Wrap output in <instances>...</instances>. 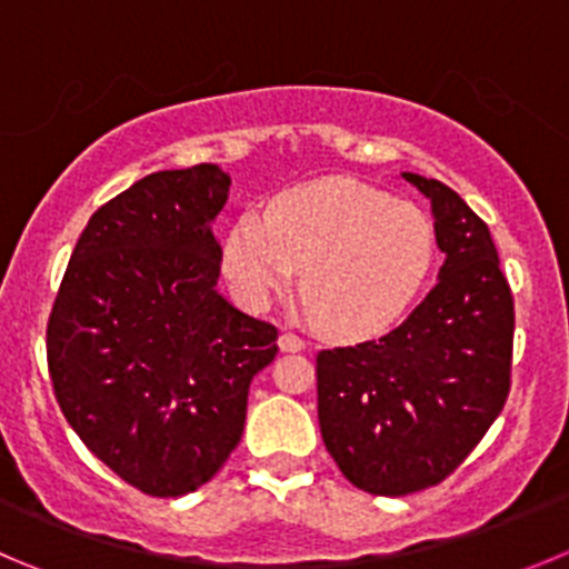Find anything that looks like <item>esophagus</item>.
Returning a JSON list of instances; mask_svg holds the SVG:
<instances>
[{
	"instance_id": "34e87169",
	"label": "esophagus",
	"mask_w": 569,
	"mask_h": 569,
	"mask_svg": "<svg viewBox=\"0 0 569 569\" xmlns=\"http://www.w3.org/2000/svg\"><path fill=\"white\" fill-rule=\"evenodd\" d=\"M278 345H280V350H289V353H297V350L306 348V339H302L300 333H295V331H286V333H280Z\"/></svg>"
}]
</instances>
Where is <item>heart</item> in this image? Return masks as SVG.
<instances>
[{
  "label": "heart",
  "mask_w": 569,
  "mask_h": 569,
  "mask_svg": "<svg viewBox=\"0 0 569 569\" xmlns=\"http://www.w3.org/2000/svg\"><path fill=\"white\" fill-rule=\"evenodd\" d=\"M224 278L247 309H267L295 283L333 339H368L405 320L438 263V230L412 201L357 179L286 190L267 219L247 210L221 249Z\"/></svg>",
  "instance_id": "1"
}]
</instances>
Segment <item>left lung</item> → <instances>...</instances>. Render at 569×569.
<instances>
[{"label":"left lung","mask_w":569,"mask_h":569,"mask_svg":"<svg viewBox=\"0 0 569 569\" xmlns=\"http://www.w3.org/2000/svg\"><path fill=\"white\" fill-rule=\"evenodd\" d=\"M435 212L438 286L387 337L317 353V416L339 471L379 497L452 475L511 392L513 295L486 221L438 179L405 173Z\"/></svg>","instance_id":"obj_1"}]
</instances>
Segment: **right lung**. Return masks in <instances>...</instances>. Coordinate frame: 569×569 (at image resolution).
I'll list each match as a JSON object with an SVG mask.
<instances>
[{
	"label": "right lung",
	"mask_w": 569,
	"mask_h": 569,
	"mask_svg": "<svg viewBox=\"0 0 569 569\" xmlns=\"http://www.w3.org/2000/svg\"><path fill=\"white\" fill-rule=\"evenodd\" d=\"M230 177L201 162L140 179L94 210L67 263L47 368L69 427L151 497L204 486L238 446L278 328L219 295L210 221Z\"/></svg>",
	"instance_id": "obj_1"
}]
</instances>
